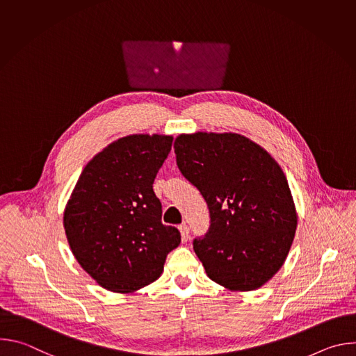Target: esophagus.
<instances>
[{
  "instance_id": "obj_1",
  "label": "esophagus",
  "mask_w": 356,
  "mask_h": 356,
  "mask_svg": "<svg viewBox=\"0 0 356 356\" xmlns=\"http://www.w3.org/2000/svg\"><path fill=\"white\" fill-rule=\"evenodd\" d=\"M179 231H180V234H181V241H183V242H187V239H188V236H190V229H188V227H187L186 224H183V225L179 227Z\"/></svg>"
}]
</instances>
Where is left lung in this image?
Segmentation results:
<instances>
[{"mask_svg": "<svg viewBox=\"0 0 356 356\" xmlns=\"http://www.w3.org/2000/svg\"><path fill=\"white\" fill-rule=\"evenodd\" d=\"M173 147L181 175L210 210L209 232L193 242L207 276L231 291L262 287L283 266L297 228L282 168L234 132L181 134Z\"/></svg>", "mask_w": 356, "mask_h": 356, "instance_id": "8db88e82", "label": "left lung"}]
</instances>
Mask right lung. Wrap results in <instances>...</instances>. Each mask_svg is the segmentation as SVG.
<instances>
[{
    "label": "right lung",
    "instance_id": "right-lung-1",
    "mask_svg": "<svg viewBox=\"0 0 356 356\" xmlns=\"http://www.w3.org/2000/svg\"><path fill=\"white\" fill-rule=\"evenodd\" d=\"M173 136L134 134L86 165L63 213L69 246L80 266L114 293H134L163 272L180 232L162 224L155 177Z\"/></svg>",
    "mask_w": 356,
    "mask_h": 356
}]
</instances>
